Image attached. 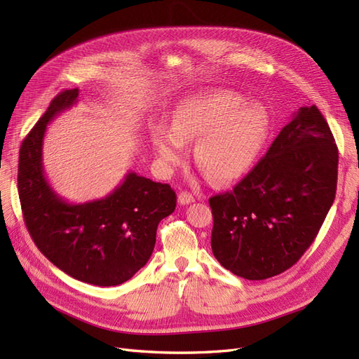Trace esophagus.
Masks as SVG:
<instances>
[{"label":"esophagus","mask_w":359,"mask_h":359,"mask_svg":"<svg viewBox=\"0 0 359 359\" xmlns=\"http://www.w3.org/2000/svg\"><path fill=\"white\" fill-rule=\"evenodd\" d=\"M191 202H194V196L191 193H189V191H181L180 194H178V203L180 205H189V203H191Z\"/></svg>","instance_id":"1"}]
</instances>
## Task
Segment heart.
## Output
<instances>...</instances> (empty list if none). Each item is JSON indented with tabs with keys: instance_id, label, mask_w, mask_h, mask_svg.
I'll use <instances>...</instances> for the list:
<instances>
[{
	"instance_id": "1",
	"label": "heart",
	"mask_w": 359,
	"mask_h": 359,
	"mask_svg": "<svg viewBox=\"0 0 359 359\" xmlns=\"http://www.w3.org/2000/svg\"><path fill=\"white\" fill-rule=\"evenodd\" d=\"M268 109L233 90L205 91L180 103L173 126L151 130L157 156L165 166L178 165L187 142L198 139L194 158L215 182H231L255 166L269 132Z\"/></svg>"
}]
</instances>
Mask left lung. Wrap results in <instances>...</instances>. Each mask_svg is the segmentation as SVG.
<instances>
[{
	"instance_id": "left-lung-1",
	"label": "left lung",
	"mask_w": 359,
	"mask_h": 359,
	"mask_svg": "<svg viewBox=\"0 0 359 359\" xmlns=\"http://www.w3.org/2000/svg\"><path fill=\"white\" fill-rule=\"evenodd\" d=\"M339 149L316 106H304L232 191L210 198L211 247L238 277L265 280L295 265L335 198Z\"/></svg>"
}]
</instances>
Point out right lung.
I'll list each match as a JSON object with an SVG mask.
<instances>
[{"instance_id":"add662e5","label":"right lung","mask_w":359,"mask_h":359,"mask_svg":"<svg viewBox=\"0 0 359 359\" xmlns=\"http://www.w3.org/2000/svg\"><path fill=\"white\" fill-rule=\"evenodd\" d=\"M78 97V88L61 91L20 145V206L32 241L53 265L83 283L116 286L148 262L157 226L175 211L177 194L169 184L130 172L106 198L70 203L58 196L43 169V137Z\"/></svg>"}]
</instances>
